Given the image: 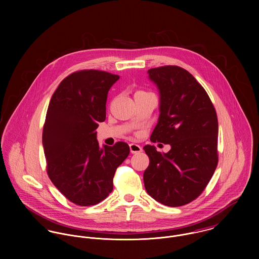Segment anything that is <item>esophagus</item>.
Here are the masks:
<instances>
[{"mask_svg": "<svg viewBox=\"0 0 259 259\" xmlns=\"http://www.w3.org/2000/svg\"><path fill=\"white\" fill-rule=\"evenodd\" d=\"M130 149H131L132 153H138V152H141L143 150V148L141 146L137 145V144H131Z\"/></svg>", "mask_w": 259, "mask_h": 259, "instance_id": "1", "label": "esophagus"}]
</instances>
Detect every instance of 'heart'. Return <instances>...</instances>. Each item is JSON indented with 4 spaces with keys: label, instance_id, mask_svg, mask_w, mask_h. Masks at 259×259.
Wrapping results in <instances>:
<instances>
[{
    "label": "heart",
    "instance_id": "b5f03b06",
    "mask_svg": "<svg viewBox=\"0 0 259 259\" xmlns=\"http://www.w3.org/2000/svg\"><path fill=\"white\" fill-rule=\"evenodd\" d=\"M137 94H145V92H142V91H140V92H137V93H136V95H137Z\"/></svg>",
    "mask_w": 259,
    "mask_h": 259
}]
</instances>
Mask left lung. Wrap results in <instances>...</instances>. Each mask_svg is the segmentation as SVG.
Wrapping results in <instances>:
<instances>
[{
	"mask_svg": "<svg viewBox=\"0 0 259 259\" xmlns=\"http://www.w3.org/2000/svg\"><path fill=\"white\" fill-rule=\"evenodd\" d=\"M148 73L160 94L150 141L171 148L160 153L153 146L144 148L149 157L145 187L156 201L182 206L202 193L218 166L217 111L203 87L185 69L163 66Z\"/></svg>",
	"mask_w": 259,
	"mask_h": 259,
	"instance_id": "left-lung-1",
	"label": "left lung"
}]
</instances>
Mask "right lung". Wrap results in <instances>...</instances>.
Instances as JSON below:
<instances>
[{
	"label": "right lung",
	"mask_w": 259,
	"mask_h": 259,
	"mask_svg": "<svg viewBox=\"0 0 259 259\" xmlns=\"http://www.w3.org/2000/svg\"><path fill=\"white\" fill-rule=\"evenodd\" d=\"M118 78L99 70L74 72L61 81L49 104L42 128L47 172L76 205L103 201L112 190L117 166L130 153L123 142L100 148L95 132L106 119L108 93Z\"/></svg>",
	"instance_id": "1"
}]
</instances>
